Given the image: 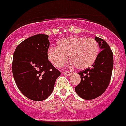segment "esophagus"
<instances>
[{"mask_svg":"<svg viewBox=\"0 0 126 126\" xmlns=\"http://www.w3.org/2000/svg\"><path fill=\"white\" fill-rule=\"evenodd\" d=\"M62 73H63V74H64L65 75H67V76H69V75H71V72L69 71H63V72H62Z\"/></svg>","mask_w":126,"mask_h":126,"instance_id":"34e87169","label":"esophagus"}]
</instances>
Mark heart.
Instances as JSON below:
<instances>
[{
  "label": "heart",
  "mask_w": 126,
  "mask_h": 126,
  "mask_svg": "<svg viewBox=\"0 0 126 126\" xmlns=\"http://www.w3.org/2000/svg\"><path fill=\"white\" fill-rule=\"evenodd\" d=\"M99 52L97 42L94 38L71 36L60 40L57 47H51L47 51V58L57 68H61L68 61L79 69L89 68L94 63Z\"/></svg>",
  "instance_id": "obj_1"
}]
</instances>
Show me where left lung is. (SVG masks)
I'll return each mask as SVG.
<instances>
[{
  "instance_id": "obj_1",
  "label": "left lung",
  "mask_w": 126,
  "mask_h": 126,
  "mask_svg": "<svg viewBox=\"0 0 126 126\" xmlns=\"http://www.w3.org/2000/svg\"><path fill=\"white\" fill-rule=\"evenodd\" d=\"M101 51L98 54L92 68L79 72L80 82L75 90L81 98L95 99L105 91L110 82L113 68V54L105 40L95 37Z\"/></svg>"
}]
</instances>
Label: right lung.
Returning <instances> with one entry per match:
<instances>
[{
    "label": "right lung",
    "instance_id": "right-lung-1",
    "mask_svg": "<svg viewBox=\"0 0 126 126\" xmlns=\"http://www.w3.org/2000/svg\"><path fill=\"white\" fill-rule=\"evenodd\" d=\"M49 36L37 34L27 38L16 47L12 72L18 88L33 101L47 99L53 92L60 72L47 58Z\"/></svg>",
    "mask_w": 126,
    "mask_h": 126
}]
</instances>
